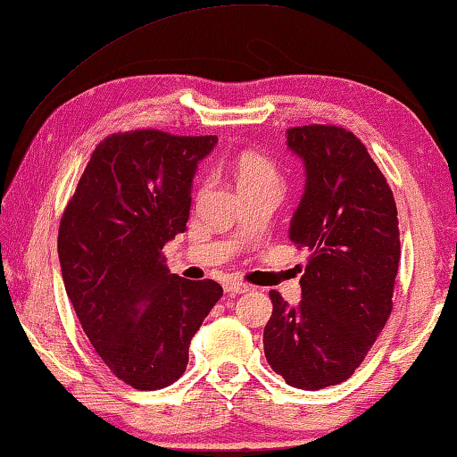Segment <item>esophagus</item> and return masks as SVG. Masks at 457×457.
Listing matches in <instances>:
<instances>
[{
    "instance_id": "esophagus-1",
    "label": "esophagus",
    "mask_w": 457,
    "mask_h": 457,
    "mask_svg": "<svg viewBox=\"0 0 457 457\" xmlns=\"http://www.w3.org/2000/svg\"><path fill=\"white\" fill-rule=\"evenodd\" d=\"M223 288H226V293L231 295V296H234V295H244V293L250 291V287L245 285V282H236V280L226 282V287H223Z\"/></svg>"
}]
</instances>
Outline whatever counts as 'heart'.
Instances as JSON below:
<instances>
[{"instance_id":"heart-1","label":"heart","mask_w":457,"mask_h":457,"mask_svg":"<svg viewBox=\"0 0 457 457\" xmlns=\"http://www.w3.org/2000/svg\"><path fill=\"white\" fill-rule=\"evenodd\" d=\"M234 172L240 187L260 183V180L278 179L274 164L268 161L266 156L256 154V152H242V154L236 158Z\"/></svg>"}]
</instances>
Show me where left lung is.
Wrapping results in <instances>:
<instances>
[{
    "label": "left lung",
    "mask_w": 457,
    "mask_h": 457,
    "mask_svg": "<svg viewBox=\"0 0 457 457\" xmlns=\"http://www.w3.org/2000/svg\"><path fill=\"white\" fill-rule=\"evenodd\" d=\"M305 164L288 237L309 250L299 307L270 291L264 356L287 385L320 390L350 378L393 311L401 260L396 203L356 136L339 126L287 129Z\"/></svg>",
    "instance_id": "8db88e82"
}]
</instances>
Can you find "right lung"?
Segmentation results:
<instances>
[{
	"instance_id": "1",
	"label": "right lung",
	"mask_w": 457,
	"mask_h": 457,
	"mask_svg": "<svg viewBox=\"0 0 457 457\" xmlns=\"http://www.w3.org/2000/svg\"><path fill=\"white\" fill-rule=\"evenodd\" d=\"M217 136L134 129L93 150L59 228V260L81 328L137 390L183 376L189 345L223 288L170 274L162 248L187 229L193 177Z\"/></svg>"
}]
</instances>
